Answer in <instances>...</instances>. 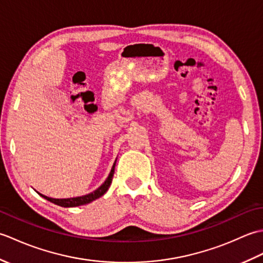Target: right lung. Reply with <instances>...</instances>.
Instances as JSON below:
<instances>
[{
  "label": "right lung",
  "mask_w": 263,
  "mask_h": 263,
  "mask_svg": "<svg viewBox=\"0 0 263 263\" xmlns=\"http://www.w3.org/2000/svg\"><path fill=\"white\" fill-rule=\"evenodd\" d=\"M115 164L116 161L114 163L113 167H111V171L109 173V175L107 177V180H106L103 185L98 187L96 191H93L91 193H89L87 195H82V197H77V198H69V199H53V198H48L46 195H43L41 194L44 199H46L48 201H51V202L61 205V206H64V208H70V206H78V205H82V204H87V203H90L91 201L98 199L99 197H102L103 194L106 193L107 191L111 181H113V175H114V171H115Z\"/></svg>",
  "instance_id": "add662e5"
}]
</instances>
